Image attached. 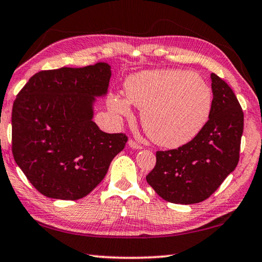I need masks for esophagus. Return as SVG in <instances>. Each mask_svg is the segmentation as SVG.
Here are the masks:
<instances>
[{"label": "esophagus", "mask_w": 262, "mask_h": 262, "mask_svg": "<svg viewBox=\"0 0 262 262\" xmlns=\"http://www.w3.org/2000/svg\"><path fill=\"white\" fill-rule=\"evenodd\" d=\"M128 144H129V147L133 149H142V145L140 143H137V142L134 140L128 141Z\"/></svg>", "instance_id": "34e87169"}]
</instances>
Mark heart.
<instances>
[{
  "label": "heart",
  "mask_w": 262,
  "mask_h": 262,
  "mask_svg": "<svg viewBox=\"0 0 262 262\" xmlns=\"http://www.w3.org/2000/svg\"><path fill=\"white\" fill-rule=\"evenodd\" d=\"M126 98L111 96L110 107L130 114V104L142 108L141 123L155 143L166 148L192 141L209 118L212 94L200 75L186 70H151L133 75L125 83Z\"/></svg>",
  "instance_id": "b5f03b06"
}]
</instances>
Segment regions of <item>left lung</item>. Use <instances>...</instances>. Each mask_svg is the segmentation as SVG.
<instances>
[{"label": "left lung", "mask_w": 262, "mask_h": 262, "mask_svg": "<svg viewBox=\"0 0 262 262\" xmlns=\"http://www.w3.org/2000/svg\"><path fill=\"white\" fill-rule=\"evenodd\" d=\"M209 119L192 141L156 151V165L145 177L165 201L190 205L205 201L239 162L244 113L227 82L211 74Z\"/></svg>", "instance_id": "1"}]
</instances>
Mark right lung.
Returning <instances> with one entry per match:
<instances>
[{
    "label": "right lung",
    "instance_id": "right-lung-1",
    "mask_svg": "<svg viewBox=\"0 0 262 262\" xmlns=\"http://www.w3.org/2000/svg\"><path fill=\"white\" fill-rule=\"evenodd\" d=\"M110 78L106 62L41 70L17 95L12 155L45 196L70 201L86 196L125 148L126 134H107L92 121L94 97L106 94Z\"/></svg>",
    "mask_w": 262,
    "mask_h": 262
}]
</instances>
